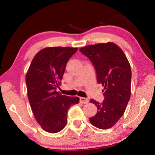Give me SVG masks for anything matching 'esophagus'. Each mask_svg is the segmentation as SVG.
<instances>
[{
  "instance_id": "obj_1",
  "label": "esophagus",
  "mask_w": 155,
  "mask_h": 155,
  "mask_svg": "<svg viewBox=\"0 0 155 155\" xmlns=\"http://www.w3.org/2000/svg\"><path fill=\"white\" fill-rule=\"evenodd\" d=\"M80 102L82 103L83 104H87L89 102V100H88L87 98H85V97H80Z\"/></svg>"
}]
</instances>
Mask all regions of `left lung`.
Segmentation results:
<instances>
[{
  "instance_id": "left-lung-1",
  "label": "left lung",
  "mask_w": 155,
  "mask_h": 155,
  "mask_svg": "<svg viewBox=\"0 0 155 155\" xmlns=\"http://www.w3.org/2000/svg\"><path fill=\"white\" fill-rule=\"evenodd\" d=\"M80 51L92 63L97 82L104 87V101H90L97 107L90 121L99 129L110 128L124 114L130 98V65L124 51L113 43L88 45Z\"/></svg>"
}]
</instances>
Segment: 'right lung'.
Here are the masks:
<instances>
[{"label": "right lung", "mask_w": 155, "mask_h": 155, "mask_svg": "<svg viewBox=\"0 0 155 155\" xmlns=\"http://www.w3.org/2000/svg\"><path fill=\"white\" fill-rule=\"evenodd\" d=\"M78 49L54 47L39 51L27 72L25 81L31 110L44 130L56 133L67 124L68 111L79 98L56 92L66 65Z\"/></svg>", "instance_id": "add662e5"}]
</instances>
